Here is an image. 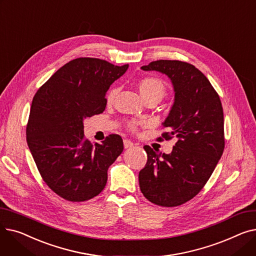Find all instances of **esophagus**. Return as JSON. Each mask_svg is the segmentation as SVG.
<instances>
[{
    "instance_id": "obj_1",
    "label": "esophagus",
    "mask_w": 256,
    "mask_h": 256,
    "mask_svg": "<svg viewBox=\"0 0 256 256\" xmlns=\"http://www.w3.org/2000/svg\"><path fill=\"white\" fill-rule=\"evenodd\" d=\"M124 148H130V147H132V146H134V143H132L130 140L124 139Z\"/></svg>"
}]
</instances>
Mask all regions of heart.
<instances>
[{
	"instance_id": "obj_1",
	"label": "heart",
	"mask_w": 256,
	"mask_h": 256,
	"mask_svg": "<svg viewBox=\"0 0 256 256\" xmlns=\"http://www.w3.org/2000/svg\"><path fill=\"white\" fill-rule=\"evenodd\" d=\"M137 88L141 94V96L145 102L156 100L160 102L162 100L167 92V86L162 78L154 76H146L140 78L137 83ZM117 94V88L113 87L109 90L106 94L108 104H112L115 100ZM128 128L132 130H136V124L130 122Z\"/></svg>"
}]
</instances>
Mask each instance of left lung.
Masks as SVG:
<instances>
[{"mask_svg": "<svg viewBox=\"0 0 256 256\" xmlns=\"http://www.w3.org/2000/svg\"><path fill=\"white\" fill-rule=\"evenodd\" d=\"M141 68L165 74L171 80L174 104L163 122L167 132L158 140L176 137L178 142L169 154L143 147L147 162L139 172L140 190L156 206H178L202 190L223 154L222 104L208 78L190 63L158 60Z\"/></svg>", "mask_w": 256, "mask_h": 256, "instance_id": "obj_1", "label": "left lung"}]
</instances>
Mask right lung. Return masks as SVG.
Masks as SVG:
<instances>
[{
    "mask_svg": "<svg viewBox=\"0 0 256 256\" xmlns=\"http://www.w3.org/2000/svg\"><path fill=\"white\" fill-rule=\"evenodd\" d=\"M128 67L76 58L59 68L33 98L26 142L42 180L65 200L80 202L98 196L106 184L108 169L124 150L116 134L92 144L84 136L83 120L104 111L106 92Z\"/></svg>",
    "mask_w": 256,
    "mask_h": 256,
    "instance_id": "obj_1",
    "label": "right lung"
}]
</instances>
